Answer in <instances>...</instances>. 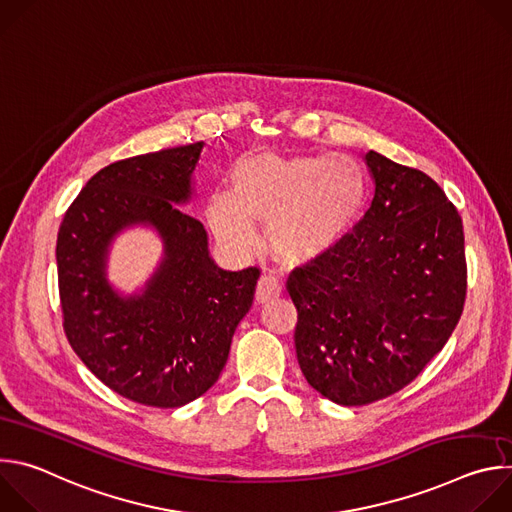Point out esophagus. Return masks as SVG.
Here are the masks:
<instances>
[{
	"label": "esophagus",
	"instance_id": "1",
	"mask_svg": "<svg viewBox=\"0 0 512 512\" xmlns=\"http://www.w3.org/2000/svg\"><path fill=\"white\" fill-rule=\"evenodd\" d=\"M279 296H281V283H279V279L273 277V275H261V279L257 283V294H255L257 302L259 304H267V302H271V300H275Z\"/></svg>",
	"mask_w": 512,
	"mask_h": 512
}]
</instances>
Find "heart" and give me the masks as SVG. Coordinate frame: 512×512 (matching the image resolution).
<instances>
[{
    "mask_svg": "<svg viewBox=\"0 0 512 512\" xmlns=\"http://www.w3.org/2000/svg\"><path fill=\"white\" fill-rule=\"evenodd\" d=\"M231 194L214 192L206 223L235 253L257 243L255 223L269 225V243L287 263L306 265L334 253L356 229L369 200V178L348 156H291L257 152L229 176Z\"/></svg>",
    "mask_w": 512,
    "mask_h": 512,
    "instance_id": "obj_1",
    "label": "heart"
}]
</instances>
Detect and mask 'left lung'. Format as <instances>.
<instances>
[{"mask_svg": "<svg viewBox=\"0 0 512 512\" xmlns=\"http://www.w3.org/2000/svg\"><path fill=\"white\" fill-rule=\"evenodd\" d=\"M364 162L371 208L334 253L287 279L300 369L344 407L409 385L452 336L466 298L462 218L446 192L373 150Z\"/></svg>", "mask_w": 512, "mask_h": 512, "instance_id": "left-lung-1", "label": "left lung"}]
</instances>
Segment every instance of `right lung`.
Here are the masks:
<instances>
[{
	"label": "right lung",
	"mask_w": 512,
	"mask_h": 512,
	"mask_svg": "<svg viewBox=\"0 0 512 512\" xmlns=\"http://www.w3.org/2000/svg\"><path fill=\"white\" fill-rule=\"evenodd\" d=\"M202 148L196 141L99 170L58 231V289L72 350L111 391L150 407H182L218 381L259 279L257 267H218L202 223L178 208L194 196ZM135 226L159 235L163 259L137 292L123 295L106 277L108 253Z\"/></svg>",
	"instance_id": "add662e5"
}]
</instances>
